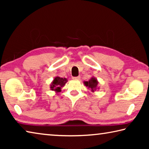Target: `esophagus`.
<instances>
[{"label":"esophagus","mask_w":149,"mask_h":149,"mask_svg":"<svg viewBox=\"0 0 149 149\" xmlns=\"http://www.w3.org/2000/svg\"><path fill=\"white\" fill-rule=\"evenodd\" d=\"M80 78H81L80 76H77V77H74L72 78V79H74V80H79Z\"/></svg>","instance_id":"34e87169"}]
</instances>
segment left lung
<instances>
[{
    "mask_svg": "<svg viewBox=\"0 0 149 149\" xmlns=\"http://www.w3.org/2000/svg\"><path fill=\"white\" fill-rule=\"evenodd\" d=\"M84 84L85 86L87 87V88L90 89L93 93L97 91V89H99V87H98L99 81H98L97 78L93 76L89 81H84Z\"/></svg>",
    "mask_w": 149,
    "mask_h": 149,
    "instance_id": "1",
    "label": "left lung"
}]
</instances>
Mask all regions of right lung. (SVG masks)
I'll return each instance as SVG.
<instances>
[{
	"mask_svg": "<svg viewBox=\"0 0 149 149\" xmlns=\"http://www.w3.org/2000/svg\"><path fill=\"white\" fill-rule=\"evenodd\" d=\"M67 82L68 79L66 78H62L59 76L55 77L50 84V90L54 91L56 93H59L61 91L62 87H64Z\"/></svg>",
	"mask_w": 149,
	"mask_h": 149,
	"instance_id": "1",
	"label": "right lung"
}]
</instances>
